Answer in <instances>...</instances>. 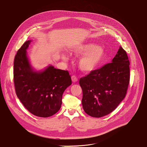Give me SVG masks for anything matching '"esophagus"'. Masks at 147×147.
Here are the masks:
<instances>
[{
  "instance_id": "obj_1",
  "label": "esophagus",
  "mask_w": 147,
  "mask_h": 147,
  "mask_svg": "<svg viewBox=\"0 0 147 147\" xmlns=\"http://www.w3.org/2000/svg\"><path fill=\"white\" fill-rule=\"evenodd\" d=\"M71 80H72V81H73V82H77L78 81V79H77V78L75 76H71Z\"/></svg>"
}]
</instances>
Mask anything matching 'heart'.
Wrapping results in <instances>:
<instances>
[{"label": "heart", "mask_w": 147, "mask_h": 147, "mask_svg": "<svg viewBox=\"0 0 147 147\" xmlns=\"http://www.w3.org/2000/svg\"><path fill=\"white\" fill-rule=\"evenodd\" d=\"M71 52L77 55H83L79 61V68L86 73H90L101 66L106 57L105 50L93 44L77 46L71 49ZM64 59L66 57H63Z\"/></svg>", "instance_id": "heart-1"}]
</instances>
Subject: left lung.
Here are the masks:
<instances>
[{"instance_id":"1","label":"left lung","mask_w":147,"mask_h":147,"mask_svg":"<svg viewBox=\"0 0 147 147\" xmlns=\"http://www.w3.org/2000/svg\"><path fill=\"white\" fill-rule=\"evenodd\" d=\"M129 60L120 47L112 62L94 70L79 80L82 106L92 117L106 116L117 107L126 96L130 80Z\"/></svg>"}]
</instances>
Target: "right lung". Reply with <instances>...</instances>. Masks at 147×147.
<instances>
[{"mask_svg":"<svg viewBox=\"0 0 147 147\" xmlns=\"http://www.w3.org/2000/svg\"><path fill=\"white\" fill-rule=\"evenodd\" d=\"M31 42V40L26 41L14 57L15 90L18 98L31 113L47 117L60 110L63 94L71 84V79L68 71L52 65L43 71H34L26 51Z\"/></svg>","mask_w":147,"mask_h":147,"instance_id":"1","label":"right lung"}]
</instances>
